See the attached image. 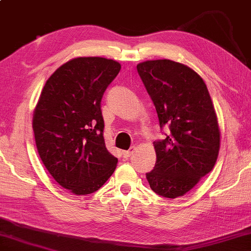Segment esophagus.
<instances>
[{
	"instance_id": "obj_1",
	"label": "esophagus",
	"mask_w": 251,
	"mask_h": 251,
	"mask_svg": "<svg viewBox=\"0 0 251 251\" xmlns=\"http://www.w3.org/2000/svg\"><path fill=\"white\" fill-rule=\"evenodd\" d=\"M135 150H136L135 147H132L128 150V151H123V156H124V158H129V156L132 155L134 152H135Z\"/></svg>"
}]
</instances>
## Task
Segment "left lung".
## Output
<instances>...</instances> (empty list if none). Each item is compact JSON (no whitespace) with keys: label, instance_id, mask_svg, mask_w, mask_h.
<instances>
[{"label":"left lung","instance_id":"left-lung-1","mask_svg":"<svg viewBox=\"0 0 251 251\" xmlns=\"http://www.w3.org/2000/svg\"><path fill=\"white\" fill-rule=\"evenodd\" d=\"M137 72L155 106L160 128L156 162L147 174L151 189L167 198L184 196L212 171L220 151L218 117L208 90L195 71L170 59L137 64Z\"/></svg>","mask_w":251,"mask_h":251}]
</instances>
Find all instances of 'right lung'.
<instances>
[{"mask_svg": "<svg viewBox=\"0 0 251 251\" xmlns=\"http://www.w3.org/2000/svg\"><path fill=\"white\" fill-rule=\"evenodd\" d=\"M119 71L114 59H71L46 81L33 111L32 128L44 166L75 195L97 192L117 166L104 144L101 99Z\"/></svg>", "mask_w": 251, "mask_h": 251, "instance_id": "1", "label": "right lung"}]
</instances>
